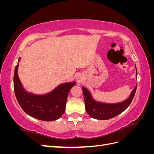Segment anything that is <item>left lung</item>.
Listing matches in <instances>:
<instances>
[{
    "label": "left lung",
    "instance_id": "left-lung-1",
    "mask_svg": "<svg viewBox=\"0 0 154 154\" xmlns=\"http://www.w3.org/2000/svg\"><path fill=\"white\" fill-rule=\"evenodd\" d=\"M135 68L136 69L137 78V72L136 66ZM136 88L137 85L130 93L129 97L125 101L116 103H106L96 101L92 97L90 91L85 87H82L86 112L91 117L96 119L106 120L112 118L127 109L134 98Z\"/></svg>",
    "mask_w": 154,
    "mask_h": 154
}]
</instances>
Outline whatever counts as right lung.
Listing matches in <instances>:
<instances>
[{"instance_id":"right-lung-1","label":"right lung","mask_w":154,"mask_h":154,"mask_svg":"<svg viewBox=\"0 0 154 154\" xmlns=\"http://www.w3.org/2000/svg\"><path fill=\"white\" fill-rule=\"evenodd\" d=\"M15 69L13 77L14 91L17 100L25 112L35 119L52 122L59 119L66 110L67 96L75 82L63 83L49 93L35 94L25 90L18 75V62Z\"/></svg>"}]
</instances>
